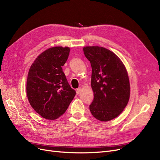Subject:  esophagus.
Listing matches in <instances>:
<instances>
[{"label":"esophagus","mask_w":160,"mask_h":160,"mask_svg":"<svg viewBox=\"0 0 160 160\" xmlns=\"http://www.w3.org/2000/svg\"><path fill=\"white\" fill-rule=\"evenodd\" d=\"M81 91V88H78V89H77V91H76L77 94V95L79 94Z\"/></svg>","instance_id":"34e87169"}]
</instances>
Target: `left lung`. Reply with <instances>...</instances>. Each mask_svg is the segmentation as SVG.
I'll return each instance as SVG.
<instances>
[{
	"label": "left lung",
	"instance_id": "8db88e82",
	"mask_svg": "<svg viewBox=\"0 0 160 160\" xmlns=\"http://www.w3.org/2000/svg\"><path fill=\"white\" fill-rule=\"evenodd\" d=\"M83 50L92 68L94 99L90 111L97 119L109 122L122 113L128 103L130 84L127 69L118 55L104 47L87 46Z\"/></svg>",
	"mask_w": 160,
	"mask_h": 160
}]
</instances>
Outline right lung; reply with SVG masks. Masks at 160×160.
Returning a JSON list of instances; mask_svg holds the SVG:
<instances>
[{
	"instance_id": "obj_1",
	"label": "right lung",
	"mask_w": 160,
	"mask_h": 160,
	"mask_svg": "<svg viewBox=\"0 0 160 160\" xmlns=\"http://www.w3.org/2000/svg\"><path fill=\"white\" fill-rule=\"evenodd\" d=\"M70 48L53 47L41 52L28 72L27 95L32 109L46 119L59 118L68 108L76 92L67 81L62 67Z\"/></svg>"
}]
</instances>
